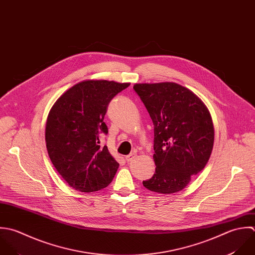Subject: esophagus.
<instances>
[{"instance_id":"34e87169","label":"esophagus","mask_w":255,"mask_h":255,"mask_svg":"<svg viewBox=\"0 0 255 255\" xmlns=\"http://www.w3.org/2000/svg\"><path fill=\"white\" fill-rule=\"evenodd\" d=\"M135 156H136L135 153H130V154H128V155L126 156V160H127L128 162H130V161H132V160L135 158Z\"/></svg>"}]
</instances>
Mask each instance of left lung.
<instances>
[{
    "label": "left lung",
    "instance_id": "8db88e82",
    "mask_svg": "<svg viewBox=\"0 0 255 255\" xmlns=\"http://www.w3.org/2000/svg\"><path fill=\"white\" fill-rule=\"evenodd\" d=\"M133 89L154 126L156 168L142 184L152 192L177 193L209 161L215 138L210 112L192 91L173 82L135 84Z\"/></svg>",
    "mask_w": 255,
    "mask_h": 255
}]
</instances>
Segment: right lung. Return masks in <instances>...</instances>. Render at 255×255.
Listing matches in <instances>:
<instances>
[{
    "mask_svg": "<svg viewBox=\"0 0 255 255\" xmlns=\"http://www.w3.org/2000/svg\"><path fill=\"white\" fill-rule=\"evenodd\" d=\"M129 86L107 80H85L63 93L52 106L46 121L45 141L49 158L70 187L80 192L106 188L119 163L108 147H101V133L112 99Z\"/></svg>",
    "mask_w": 255,
    "mask_h": 255,
    "instance_id": "1",
    "label": "right lung"
}]
</instances>
